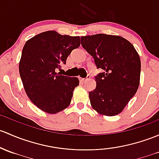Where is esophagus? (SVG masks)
<instances>
[{
  "mask_svg": "<svg viewBox=\"0 0 159 159\" xmlns=\"http://www.w3.org/2000/svg\"><path fill=\"white\" fill-rule=\"evenodd\" d=\"M90 78V76H88L87 78H79V80L81 81H87V80H88Z\"/></svg>",
  "mask_w": 159,
  "mask_h": 159,
  "instance_id": "1",
  "label": "esophagus"
}]
</instances>
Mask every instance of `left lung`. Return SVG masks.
I'll return each mask as SVG.
<instances>
[{
    "mask_svg": "<svg viewBox=\"0 0 159 159\" xmlns=\"http://www.w3.org/2000/svg\"><path fill=\"white\" fill-rule=\"evenodd\" d=\"M81 45L104 71L95 77L96 88L89 92L91 107L98 113L116 116L138 90L141 61L134 46L120 36H81Z\"/></svg>",
    "mask_w": 159,
    "mask_h": 159,
    "instance_id": "1",
    "label": "left lung"
}]
</instances>
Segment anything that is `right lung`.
<instances>
[{
    "mask_svg": "<svg viewBox=\"0 0 159 159\" xmlns=\"http://www.w3.org/2000/svg\"><path fill=\"white\" fill-rule=\"evenodd\" d=\"M79 36L46 31L25 43L19 71L25 91L39 109L55 114L69 106L78 78L60 75L56 70L66 64L73 49L80 46Z\"/></svg>",
    "mask_w": 159,
    "mask_h": 159,
    "instance_id": "add662e5",
    "label": "right lung"
}]
</instances>
